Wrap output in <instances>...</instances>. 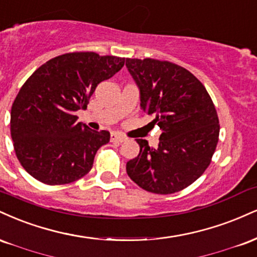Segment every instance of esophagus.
Here are the masks:
<instances>
[{
    "label": "esophagus",
    "instance_id": "1",
    "mask_svg": "<svg viewBox=\"0 0 257 257\" xmlns=\"http://www.w3.org/2000/svg\"><path fill=\"white\" fill-rule=\"evenodd\" d=\"M126 140H127V138H126L125 136L116 134V132H113V134L110 135V142H114V143H122V142H125Z\"/></svg>",
    "mask_w": 257,
    "mask_h": 257
}]
</instances>
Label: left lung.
Segmentation results:
<instances>
[{
	"mask_svg": "<svg viewBox=\"0 0 257 257\" xmlns=\"http://www.w3.org/2000/svg\"><path fill=\"white\" fill-rule=\"evenodd\" d=\"M141 93V108L161 130L158 148L146 140L126 172L153 194L182 191L197 180L212 161L219 141V117L206 87L191 72L170 61L126 59Z\"/></svg>",
	"mask_w": 257,
	"mask_h": 257,
	"instance_id": "1",
	"label": "left lung"
}]
</instances>
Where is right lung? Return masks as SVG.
<instances>
[{
    "mask_svg": "<svg viewBox=\"0 0 257 257\" xmlns=\"http://www.w3.org/2000/svg\"><path fill=\"white\" fill-rule=\"evenodd\" d=\"M125 59L92 51L68 53L42 65L21 86L11 111L18 160L30 176L48 185L80 179L92 168L108 131L77 122L101 81L122 68Z\"/></svg>",
    "mask_w": 257,
    "mask_h": 257,
    "instance_id": "obj_1",
    "label": "right lung"
}]
</instances>
